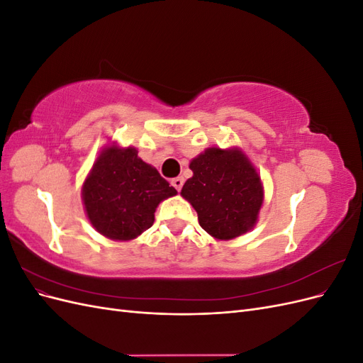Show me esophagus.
<instances>
[{
	"label": "esophagus",
	"instance_id": "34e87169",
	"mask_svg": "<svg viewBox=\"0 0 363 363\" xmlns=\"http://www.w3.org/2000/svg\"><path fill=\"white\" fill-rule=\"evenodd\" d=\"M183 183H184V180H183V177H177V179H172V182H171V184L174 186L175 189H177L179 192L182 191V188H183Z\"/></svg>",
	"mask_w": 363,
	"mask_h": 363
}]
</instances>
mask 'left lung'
<instances>
[{
	"instance_id": "1",
	"label": "left lung",
	"mask_w": 363,
	"mask_h": 363,
	"mask_svg": "<svg viewBox=\"0 0 363 363\" xmlns=\"http://www.w3.org/2000/svg\"><path fill=\"white\" fill-rule=\"evenodd\" d=\"M189 168L182 195L199 213L201 228L216 239H233L256 224L263 201L259 174L239 150L207 148Z\"/></svg>"
}]
</instances>
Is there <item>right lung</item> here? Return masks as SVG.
Returning a JSON list of instances; mask_svg holds the SVG:
<instances>
[{"label":"right lung","instance_id":"obj_1","mask_svg":"<svg viewBox=\"0 0 363 363\" xmlns=\"http://www.w3.org/2000/svg\"><path fill=\"white\" fill-rule=\"evenodd\" d=\"M177 194L156 168L138 157L136 148H106L83 186L87 218L96 232L130 240L155 223L160 201Z\"/></svg>","mask_w":363,"mask_h":363}]
</instances>
